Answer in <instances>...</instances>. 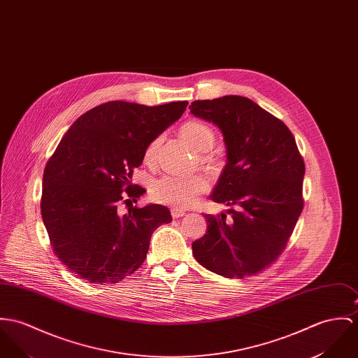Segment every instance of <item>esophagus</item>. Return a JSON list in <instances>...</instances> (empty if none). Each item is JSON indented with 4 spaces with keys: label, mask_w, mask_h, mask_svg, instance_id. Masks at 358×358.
<instances>
[{
    "label": "esophagus",
    "mask_w": 358,
    "mask_h": 358,
    "mask_svg": "<svg viewBox=\"0 0 358 358\" xmlns=\"http://www.w3.org/2000/svg\"><path fill=\"white\" fill-rule=\"evenodd\" d=\"M171 215L173 219H178V217H182L186 215V212L183 209H179V208H172L171 209Z\"/></svg>",
    "instance_id": "1"
}]
</instances>
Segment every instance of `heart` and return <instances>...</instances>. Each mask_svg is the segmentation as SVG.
Returning <instances> with one entry per match:
<instances>
[{
    "label": "heart",
    "mask_w": 358,
    "mask_h": 358,
    "mask_svg": "<svg viewBox=\"0 0 358 358\" xmlns=\"http://www.w3.org/2000/svg\"><path fill=\"white\" fill-rule=\"evenodd\" d=\"M182 136L199 152H206L213 146L215 135L212 130L196 120H190L185 123L180 129ZM159 141H153L145 152V162L153 163L156 156ZM209 187V180L203 175L193 176H176L165 175L163 178L153 182L150 187V195L155 201L165 205L186 208L194 203L196 198L205 193Z\"/></svg>",
    "instance_id": "obj_1"
}]
</instances>
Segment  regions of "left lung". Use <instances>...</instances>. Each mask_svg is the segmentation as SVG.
<instances>
[{"label":"left lung","mask_w":358,"mask_h":358,"mask_svg":"<svg viewBox=\"0 0 358 358\" xmlns=\"http://www.w3.org/2000/svg\"><path fill=\"white\" fill-rule=\"evenodd\" d=\"M189 108L222 131L227 152L210 199L229 209L203 216L208 228L192 245L195 260L229 279L256 275L282 255L303 208L305 164L293 134L241 96L194 101Z\"/></svg>","instance_id":"left-lung-1"}]
</instances>
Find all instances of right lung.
Wrapping results in <instances>:
<instances>
[{
	"label": "right lung",
	"mask_w": 358,
	"mask_h": 358,
	"mask_svg": "<svg viewBox=\"0 0 358 358\" xmlns=\"http://www.w3.org/2000/svg\"><path fill=\"white\" fill-rule=\"evenodd\" d=\"M187 103L110 101L83 113L65 132L45 166L41 213L55 255L79 279L120 282L146 259L155 229L172 222L169 209L159 203L131 206L127 215L117 205L146 192L131 185L134 168Z\"/></svg>",
	"instance_id": "add662e5"
}]
</instances>
